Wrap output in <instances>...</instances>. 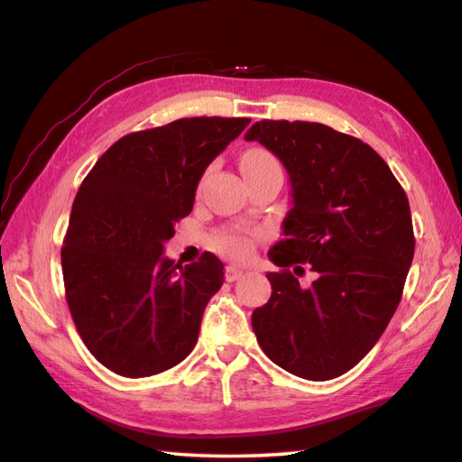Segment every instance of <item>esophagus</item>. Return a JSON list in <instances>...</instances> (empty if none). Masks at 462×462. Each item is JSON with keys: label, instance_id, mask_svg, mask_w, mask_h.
Here are the masks:
<instances>
[{"label": "esophagus", "instance_id": "obj_1", "mask_svg": "<svg viewBox=\"0 0 462 462\" xmlns=\"http://www.w3.org/2000/svg\"><path fill=\"white\" fill-rule=\"evenodd\" d=\"M244 268H239V265H226L225 268V280L226 282H236L239 280L241 276H244Z\"/></svg>", "mask_w": 462, "mask_h": 462}]
</instances>
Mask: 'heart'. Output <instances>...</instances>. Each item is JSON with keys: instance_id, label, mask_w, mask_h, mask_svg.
I'll use <instances>...</instances> for the list:
<instances>
[{"instance_id": "heart-1", "label": "heart", "mask_w": 462, "mask_h": 462, "mask_svg": "<svg viewBox=\"0 0 462 462\" xmlns=\"http://www.w3.org/2000/svg\"><path fill=\"white\" fill-rule=\"evenodd\" d=\"M255 166H280L278 160L265 150H249L241 158V170L244 168H255ZM265 237V231L262 226H231V229H223L215 233L213 247L218 254L233 260H247L252 257L255 247Z\"/></svg>"}]
</instances>
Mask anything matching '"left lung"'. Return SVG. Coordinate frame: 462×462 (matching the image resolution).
I'll return each instance as SVG.
<instances>
[{"label": "left lung", "mask_w": 462, "mask_h": 462, "mask_svg": "<svg viewBox=\"0 0 462 462\" xmlns=\"http://www.w3.org/2000/svg\"><path fill=\"white\" fill-rule=\"evenodd\" d=\"M245 140L276 153L292 182L284 239L268 254L282 272L268 273L254 333L288 374L327 382L374 349L402 300L416 245L408 197L371 145L328 125L262 119ZM302 263L318 273L309 289L287 270Z\"/></svg>", "instance_id": "8db88e82"}]
</instances>
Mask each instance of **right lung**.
Wrapping results in <instances>:
<instances>
[{
	"label": "right lung",
	"instance_id": "1",
	"mask_svg": "<svg viewBox=\"0 0 462 462\" xmlns=\"http://www.w3.org/2000/svg\"><path fill=\"white\" fill-rule=\"evenodd\" d=\"M247 117H184L127 134L97 160L72 202L60 260L70 317L93 357L124 377H150L197 345L223 263L166 260L205 168Z\"/></svg>",
	"mask_w": 462,
	"mask_h": 462
}]
</instances>
